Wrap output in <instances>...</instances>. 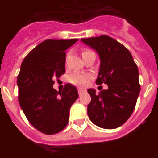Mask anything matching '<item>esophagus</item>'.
Segmentation results:
<instances>
[{
  "instance_id": "1",
  "label": "esophagus",
  "mask_w": 158,
  "mask_h": 158,
  "mask_svg": "<svg viewBox=\"0 0 158 158\" xmlns=\"http://www.w3.org/2000/svg\"><path fill=\"white\" fill-rule=\"evenodd\" d=\"M85 90L84 89H81V88H79V89H78V93H79V95H82V94L83 93V92H85Z\"/></svg>"
}]
</instances>
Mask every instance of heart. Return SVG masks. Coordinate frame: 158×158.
Listing matches in <instances>:
<instances>
[{
    "label": "heart",
    "mask_w": 158,
    "mask_h": 158,
    "mask_svg": "<svg viewBox=\"0 0 158 158\" xmlns=\"http://www.w3.org/2000/svg\"><path fill=\"white\" fill-rule=\"evenodd\" d=\"M91 50H84L82 51V56L84 57L85 55H87V54L91 53ZM69 57V54H67V57H66V60H67ZM90 77L87 75H84V74H81V73H74L71 76L69 77V82L71 83H72L73 85L79 86V87H83L85 86L87 83L88 80H89Z\"/></svg>",
    "instance_id": "obj_1"
}]
</instances>
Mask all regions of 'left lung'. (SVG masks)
Returning a JSON list of instances; mask_svg holds the SVG:
<instances>
[{"label": "left lung", "mask_w": 158, "mask_h": 158, "mask_svg": "<svg viewBox=\"0 0 158 158\" xmlns=\"http://www.w3.org/2000/svg\"><path fill=\"white\" fill-rule=\"evenodd\" d=\"M100 58L96 84H108L98 94L88 89L91 97L87 114L92 123L103 128L120 127L130 117L140 91L137 66L129 50L108 35L82 38Z\"/></svg>", "instance_id": "8db88e82"}]
</instances>
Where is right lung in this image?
I'll return each mask as SVG.
<instances>
[{
    "label": "right lung",
    "mask_w": 158,
    "mask_h": 158,
    "mask_svg": "<svg viewBox=\"0 0 158 158\" xmlns=\"http://www.w3.org/2000/svg\"><path fill=\"white\" fill-rule=\"evenodd\" d=\"M77 41L47 39L33 49L21 66L17 79L20 106L30 124L45 134L66 128L70 108L79 97L70 83L59 92L53 88L54 79L65 73V50Z\"/></svg>",
    "instance_id": "right-lung-1"
}]
</instances>
